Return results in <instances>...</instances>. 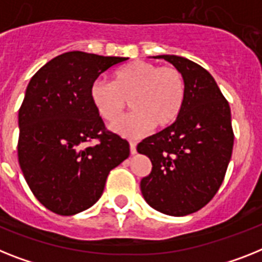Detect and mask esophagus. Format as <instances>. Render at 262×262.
Instances as JSON below:
<instances>
[{
  "mask_svg": "<svg viewBox=\"0 0 262 262\" xmlns=\"http://www.w3.org/2000/svg\"><path fill=\"white\" fill-rule=\"evenodd\" d=\"M129 145H130V153H132V155H135L136 151H137V148H136V142L130 141V142H129Z\"/></svg>",
  "mask_w": 262,
  "mask_h": 262,
  "instance_id": "obj_1",
  "label": "esophagus"
}]
</instances>
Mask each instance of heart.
Returning <instances> with one entry per match:
<instances>
[{
	"instance_id": "b5f03b06",
	"label": "heart",
	"mask_w": 262,
	"mask_h": 262,
	"mask_svg": "<svg viewBox=\"0 0 262 262\" xmlns=\"http://www.w3.org/2000/svg\"><path fill=\"white\" fill-rule=\"evenodd\" d=\"M90 101L106 122L113 124L127 106L133 112L113 125L124 137H138L153 126L164 129L181 113L186 81L179 68L135 61L116 70L113 81L96 80L90 85Z\"/></svg>"
}]
</instances>
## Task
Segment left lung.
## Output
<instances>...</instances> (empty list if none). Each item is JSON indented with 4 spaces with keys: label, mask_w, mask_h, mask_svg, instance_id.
<instances>
[{
    "label": "left lung",
    "mask_w": 262,
    "mask_h": 262,
    "mask_svg": "<svg viewBox=\"0 0 262 262\" xmlns=\"http://www.w3.org/2000/svg\"><path fill=\"white\" fill-rule=\"evenodd\" d=\"M155 58L181 70L186 98L172 125L137 145L138 153L151 161V172L140 186L153 209L186 216L204 208L223 184L234 141L230 106L212 74L199 63L170 54Z\"/></svg>",
    "instance_id": "8db88e82"
}]
</instances>
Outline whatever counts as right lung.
<instances>
[{
    "label": "right lung",
    "mask_w": 262,
    "mask_h": 262,
    "mask_svg": "<svg viewBox=\"0 0 262 262\" xmlns=\"http://www.w3.org/2000/svg\"><path fill=\"white\" fill-rule=\"evenodd\" d=\"M126 60L63 53L26 88L18 112V162L33 194L53 213L72 216L94 205L107 174L129 157V142L107 130L89 96L100 74Z\"/></svg>",
    "instance_id": "1"
}]
</instances>
